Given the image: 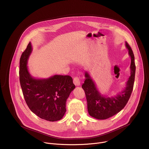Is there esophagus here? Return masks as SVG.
I'll use <instances>...</instances> for the list:
<instances>
[{
	"mask_svg": "<svg viewBox=\"0 0 149 149\" xmlns=\"http://www.w3.org/2000/svg\"><path fill=\"white\" fill-rule=\"evenodd\" d=\"M73 82L75 85L76 86H79L80 85V79L78 77H75L73 79Z\"/></svg>",
	"mask_w": 149,
	"mask_h": 149,
	"instance_id": "34e87169",
	"label": "esophagus"
}]
</instances>
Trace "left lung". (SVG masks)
Segmentation results:
<instances>
[{
    "label": "left lung",
    "instance_id": "8db88e82",
    "mask_svg": "<svg viewBox=\"0 0 149 149\" xmlns=\"http://www.w3.org/2000/svg\"><path fill=\"white\" fill-rule=\"evenodd\" d=\"M125 47L131 58L130 76L126 82L124 89L116 95L107 97L102 95L88 72H85L86 79L82 85V88L86 93L88 113L96 119L105 120L117 114L125 107L130 97L134 86L136 65L134 54L127 42Z\"/></svg>",
    "mask_w": 149,
    "mask_h": 149
}]
</instances>
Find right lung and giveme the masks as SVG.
Masks as SVG:
<instances>
[{"instance_id": "add662e5", "label": "right lung", "mask_w": 149, "mask_h": 149, "mask_svg": "<svg viewBox=\"0 0 149 149\" xmlns=\"http://www.w3.org/2000/svg\"><path fill=\"white\" fill-rule=\"evenodd\" d=\"M32 51L30 42L20 58L19 79L25 101L29 109L40 118L56 121L66 112V102L75 88L69 75H55L37 79L29 73L27 64Z\"/></svg>"}]
</instances>
